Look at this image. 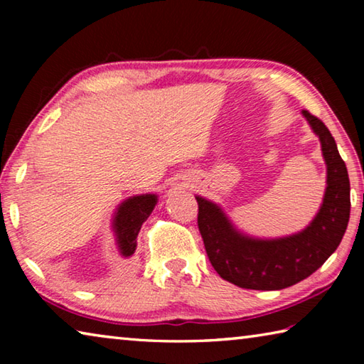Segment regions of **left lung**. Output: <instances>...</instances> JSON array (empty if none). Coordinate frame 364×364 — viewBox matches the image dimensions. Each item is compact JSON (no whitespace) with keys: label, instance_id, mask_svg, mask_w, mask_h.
<instances>
[{"label":"left lung","instance_id":"8db88e82","mask_svg":"<svg viewBox=\"0 0 364 364\" xmlns=\"http://www.w3.org/2000/svg\"><path fill=\"white\" fill-rule=\"evenodd\" d=\"M301 115L321 144L326 164L323 202L304 230L282 237H257L232 223L220 204L196 196L200 236L215 271L225 281L254 291H281L305 279L334 254L350 218V180L337 144L324 123Z\"/></svg>","mask_w":364,"mask_h":364}]
</instances>
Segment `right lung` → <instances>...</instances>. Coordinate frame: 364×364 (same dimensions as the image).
<instances>
[{"label":"right lung","mask_w":364,"mask_h":364,"mask_svg":"<svg viewBox=\"0 0 364 364\" xmlns=\"http://www.w3.org/2000/svg\"><path fill=\"white\" fill-rule=\"evenodd\" d=\"M159 196L154 193L136 194L122 200L112 215V228L115 245L123 258H130L136 250V237L144 221L149 218L154 207L157 205Z\"/></svg>","instance_id":"1"}]
</instances>
